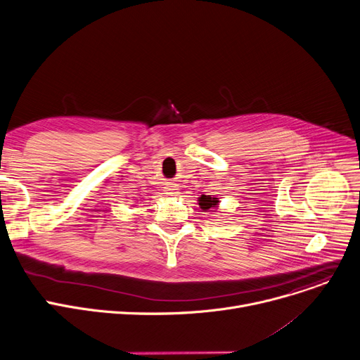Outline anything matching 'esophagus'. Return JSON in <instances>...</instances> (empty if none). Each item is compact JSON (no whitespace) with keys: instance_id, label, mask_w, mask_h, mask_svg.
I'll use <instances>...</instances> for the list:
<instances>
[{"instance_id":"esophagus-1","label":"esophagus","mask_w":360,"mask_h":360,"mask_svg":"<svg viewBox=\"0 0 360 360\" xmlns=\"http://www.w3.org/2000/svg\"><path fill=\"white\" fill-rule=\"evenodd\" d=\"M179 188L176 187V184H166L165 186V191H166V194L167 195H176L179 191H177Z\"/></svg>"}]
</instances>
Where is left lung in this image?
I'll use <instances>...</instances> for the list:
<instances>
[{
  "label": "left lung",
  "instance_id": "left-lung-1",
  "mask_svg": "<svg viewBox=\"0 0 360 360\" xmlns=\"http://www.w3.org/2000/svg\"><path fill=\"white\" fill-rule=\"evenodd\" d=\"M219 200H217V197H210V195H202V197H198V206H200L203 210H213V209H216L219 205Z\"/></svg>",
  "mask_w": 360,
  "mask_h": 360
}]
</instances>
